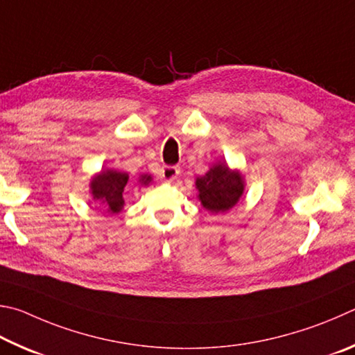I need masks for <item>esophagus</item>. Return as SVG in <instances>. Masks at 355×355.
<instances>
[{
  "label": "esophagus",
  "instance_id": "obj_1",
  "mask_svg": "<svg viewBox=\"0 0 355 355\" xmlns=\"http://www.w3.org/2000/svg\"><path fill=\"white\" fill-rule=\"evenodd\" d=\"M179 173H181V168L179 166L165 165V166H162V170H160V178L170 182V181H174V179L179 176Z\"/></svg>",
  "mask_w": 355,
  "mask_h": 355
}]
</instances>
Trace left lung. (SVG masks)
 I'll return each mask as SVG.
<instances>
[{
    "mask_svg": "<svg viewBox=\"0 0 355 355\" xmlns=\"http://www.w3.org/2000/svg\"><path fill=\"white\" fill-rule=\"evenodd\" d=\"M195 184L202 207L212 214L232 209L245 190L243 176L240 171L231 170L226 162L215 164L202 178H198Z\"/></svg>",
    "mask_w": 355,
    "mask_h": 355,
    "instance_id": "1",
    "label": "left lung"
}]
</instances>
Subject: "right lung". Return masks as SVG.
Instances as JSON below:
<instances>
[{"instance_id": "obj_1", "label": "right lung", "mask_w": 355, "mask_h": 355, "mask_svg": "<svg viewBox=\"0 0 355 355\" xmlns=\"http://www.w3.org/2000/svg\"><path fill=\"white\" fill-rule=\"evenodd\" d=\"M128 173H121L116 170H104L96 174V176L92 178L90 182L93 200L101 201L109 214L121 212L124 206L123 191L128 184ZM151 181L153 178L149 174H143L139 179L141 185H148Z\"/></svg>"}]
</instances>
